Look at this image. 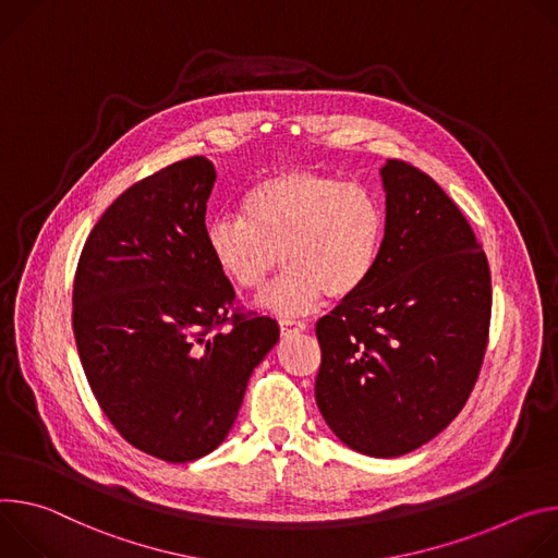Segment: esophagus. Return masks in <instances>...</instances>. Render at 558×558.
<instances>
[{
    "label": "esophagus",
    "instance_id": "esophagus-1",
    "mask_svg": "<svg viewBox=\"0 0 558 558\" xmlns=\"http://www.w3.org/2000/svg\"><path fill=\"white\" fill-rule=\"evenodd\" d=\"M279 328H281V335H292V332H303L305 324L303 322H294V319H281Z\"/></svg>",
    "mask_w": 558,
    "mask_h": 558
}]
</instances>
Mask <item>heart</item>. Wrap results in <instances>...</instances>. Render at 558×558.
Returning a JSON list of instances; mask_svg holds the SVG:
<instances>
[{
    "label": "heart",
    "instance_id": "b5f03b06",
    "mask_svg": "<svg viewBox=\"0 0 558 558\" xmlns=\"http://www.w3.org/2000/svg\"><path fill=\"white\" fill-rule=\"evenodd\" d=\"M384 202L365 185L290 168L257 181L243 217L206 223L208 253L239 290L257 292L281 264L283 277L264 294L281 317L315 311L324 294L348 299L373 277L386 239Z\"/></svg>",
    "mask_w": 558,
    "mask_h": 558
}]
</instances>
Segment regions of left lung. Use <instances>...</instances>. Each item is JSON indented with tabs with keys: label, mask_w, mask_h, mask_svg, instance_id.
Returning a JSON list of instances; mask_svg holds the SVG:
<instances>
[{
	"label": "left lung",
	"mask_w": 558,
	"mask_h": 558,
	"mask_svg": "<svg viewBox=\"0 0 558 558\" xmlns=\"http://www.w3.org/2000/svg\"><path fill=\"white\" fill-rule=\"evenodd\" d=\"M386 239L367 283L317 322L315 399L348 448L392 459L446 429L483 363L492 283L483 247L441 185L388 159Z\"/></svg>",
	"instance_id": "1"
}]
</instances>
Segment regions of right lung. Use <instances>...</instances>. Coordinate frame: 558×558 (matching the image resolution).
Returning <instances> with one entry per match:
<instances>
[{
	"label": "right lung",
	"mask_w": 558,
	"mask_h": 558,
	"mask_svg": "<svg viewBox=\"0 0 558 558\" xmlns=\"http://www.w3.org/2000/svg\"><path fill=\"white\" fill-rule=\"evenodd\" d=\"M213 161H177L119 195L88 234L73 332L90 390L119 435L168 463L210 454L253 369L279 341L270 317L234 315L206 245Z\"/></svg>",
	"instance_id": "add662e5"
}]
</instances>
